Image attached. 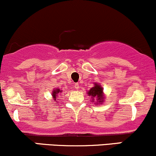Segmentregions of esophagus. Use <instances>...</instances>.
I'll return each mask as SVG.
<instances>
[{
  "mask_svg": "<svg viewBox=\"0 0 156 156\" xmlns=\"http://www.w3.org/2000/svg\"><path fill=\"white\" fill-rule=\"evenodd\" d=\"M75 88L76 89H78V88H79V84H78V83H75Z\"/></svg>",
  "mask_w": 156,
  "mask_h": 156,
  "instance_id": "1",
  "label": "esophagus"
}]
</instances>
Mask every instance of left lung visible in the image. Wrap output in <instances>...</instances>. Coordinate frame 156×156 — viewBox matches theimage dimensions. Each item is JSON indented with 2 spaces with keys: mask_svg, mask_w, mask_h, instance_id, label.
Segmentation results:
<instances>
[{
  "mask_svg": "<svg viewBox=\"0 0 156 156\" xmlns=\"http://www.w3.org/2000/svg\"><path fill=\"white\" fill-rule=\"evenodd\" d=\"M88 94L89 96H92V101L93 98H97L98 103H103L104 101V95H103V87L98 83H94V87L91 88L89 91H88Z\"/></svg>",
  "mask_w": 156,
  "mask_h": 156,
  "instance_id": "obj_1",
  "label": "left lung"
}]
</instances>
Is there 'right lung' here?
<instances>
[{"mask_svg":"<svg viewBox=\"0 0 156 156\" xmlns=\"http://www.w3.org/2000/svg\"><path fill=\"white\" fill-rule=\"evenodd\" d=\"M62 92V91L60 90L59 89H55L53 91V92H52V96H53V98H54L55 101H56V96H57V94H58V93H60V92Z\"/></svg>","mask_w":156,"mask_h":156,"instance_id":"add662e5","label":"right lung"}]
</instances>
